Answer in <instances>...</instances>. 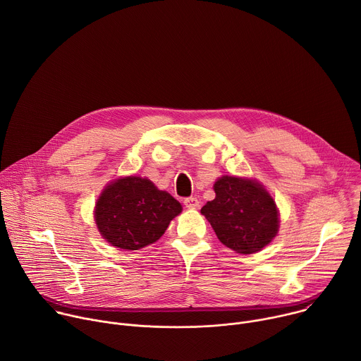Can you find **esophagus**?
I'll use <instances>...</instances> for the list:
<instances>
[{
    "label": "esophagus",
    "instance_id": "esophagus-1",
    "mask_svg": "<svg viewBox=\"0 0 361 361\" xmlns=\"http://www.w3.org/2000/svg\"><path fill=\"white\" fill-rule=\"evenodd\" d=\"M184 205L187 209H197L200 207V201L195 197H187L184 198Z\"/></svg>",
    "mask_w": 361,
    "mask_h": 361
}]
</instances>
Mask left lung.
<instances>
[{"label":"left lung","mask_w":361,"mask_h":361,"mask_svg":"<svg viewBox=\"0 0 361 361\" xmlns=\"http://www.w3.org/2000/svg\"><path fill=\"white\" fill-rule=\"evenodd\" d=\"M216 198L201 209L219 240L240 254L263 250L279 231L271 195L252 180L224 176L214 184Z\"/></svg>","instance_id":"left-lung-1"}]
</instances>
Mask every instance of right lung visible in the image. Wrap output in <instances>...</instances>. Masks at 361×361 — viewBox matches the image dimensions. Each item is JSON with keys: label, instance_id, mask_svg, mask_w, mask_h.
<instances>
[{"label": "right lung", "instance_id": "1", "mask_svg": "<svg viewBox=\"0 0 361 361\" xmlns=\"http://www.w3.org/2000/svg\"><path fill=\"white\" fill-rule=\"evenodd\" d=\"M181 204L149 180L126 177L110 184L97 201L95 223L110 244L138 250L157 241Z\"/></svg>", "mask_w": 361, "mask_h": 361}]
</instances>
